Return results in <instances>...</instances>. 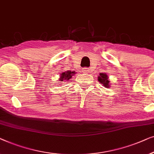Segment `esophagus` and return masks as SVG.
<instances>
[{"mask_svg": "<svg viewBox=\"0 0 154 154\" xmlns=\"http://www.w3.org/2000/svg\"><path fill=\"white\" fill-rule=\"evenodd\" d=\"M90 72V69L88 68H84L82 69V72L84 73H86V74H88V72Z\"/></svg>", "mask_w": 154, "mask_h": 154, "instance_id": "obj_1", "label": "esophagus"}]
</instances>
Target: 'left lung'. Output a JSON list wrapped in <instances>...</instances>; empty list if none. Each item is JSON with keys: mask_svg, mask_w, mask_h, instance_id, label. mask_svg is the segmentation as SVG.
I'll use <instances>...</instances> for the list:
<instances>
[{"mask_svg": "<svg viewBox=\"0 0 154 154\" xmlns=\"http://www.w3.org/2000/svg\"><path fill=\"white\" fill-rule=\"evenodd\" d=\"M98 80L100 83L103 84V86L105 88H109L111 86L109 81V77L106 73H100Z\"/></svg>", "mask_w": 154, "mask_h": 154, "instance_id": "left-lung-1", "label": "left lung"}]
</instances>
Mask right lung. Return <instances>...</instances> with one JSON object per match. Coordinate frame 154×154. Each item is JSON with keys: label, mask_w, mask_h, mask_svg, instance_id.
<instances>
[{"label": "right lung", "mask_w": 154, "mask_h": 154, "mask_svg": "<svg viewBox=\"0 0 154 154\" xmlns=\"http://www.w3.org/2000/svg\"><path fill=\"white\" fill-rule=\"evenodd\" d=\"M75 74H76V72H75V71H71V70L65 71V72H62L61 74L60 75L59 82H68L69 79H70L71 78H72V77Z\"/></svg>", "instance_id": "add662e5"}]
</instances>
